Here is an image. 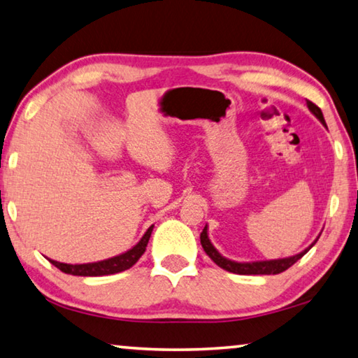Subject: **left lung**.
Here are the masks:
<instances>
[{
	"label": "left lung",
	"mask_w": 358,
	"mask_h": 358,
	"mask_svg": "<svg viewBox=\"0 0 358 358\" xmlns=\"http://www.w3.org/2000/svg\"><path fill=\"white\" fill-rule=\"evenodd\" d=\"M306 106L310 108V112L316 117L320 123L325 126V120H324V115L322 110L313 104L311 101H306ZM322 234V232H320ZM319 234V237H320ZM319 237L313 241V243L306 248V250H303L301 252L295 254V256H290V257H284V259H273V260H256V262H237V260H232V259H227L224 257L222 254L216 250L213 246V243L210 241L208 237V226H205L202 234H201V243L203 251L207 252V256L213 260V262L221 266L226 271H230V273H237V275H278L281 273V271L287 270L289 266H292L296 260H300L305 254L311 250V248L316 245V241L319 240Z\"/></svg>",
	"instance_id": "obj_1"
}]
</instances>
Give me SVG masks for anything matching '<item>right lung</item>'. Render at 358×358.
I'll list each match as a JSON object with an SVG mask.
<instances>
[{"label": "right lung", "instance_id": "right-lung-1", "mask_svg": "<svg viewBox=\"0 0 358 358\" xmlns=\"http://www.w3.org/2000/svg\"><path fill=\"white\" fill-rule=\"evenodd\" d=\"M155 226H150L147 232L143 234V237L138 240V243L131 248V250L113 256L110 259L99 260V262H90V264H63L57 262V260L48 259L50 262L59 268L64 273L74 275V276H106V275H115L120 271H124L131 268L138 259L142 257V254L147 250L148 240L151 237Z\"/></svg>", "mask_w": 358, "mask_h": 358}]
</instances>
